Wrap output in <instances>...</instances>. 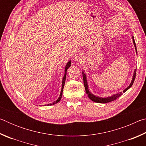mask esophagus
I'll use <instances>...</instances> for the list:
<instances>
[{"label":"esophagus","mask_w":146,"mask_h":146,"mask_svg":"<svg viewBox=\"0 0 146 146\" xmlns=\"http://www.w3.org/2000/svg\"><path fill=\"white\" fill-rule=\"evenodd\" d=\"M83 60V56L80 53H77L75 56V60L77 62H81Z\"/></svg>","instance_id":"esophagus-1"}]
</instances>
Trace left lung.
Wrapping results in <instances>:
<instances>
[{
    "instance_id": "left-lung-1",
    "label": "left lung",
    "mask_w": 146,
    "mask_h": 146,
    "mask_svg": "<svg viewBox=\"0 0 146 146\" xmlns=\"http://www.w3.org/2000/svg\"><path fill=\"white\" fill-rule=\"evenodd\" d=\"M133 44H134L135 46V51H136V53H137V46H136V44H135V39L134 37H133ZM136 71H137V69H135L134 70V73H133V78H132V80H131V82L130 84L127 86V88H126L123 91V92L124 93L127 90H129V89L131 87L133 82H134V80L135 79V76H136ZM82 76H83V80H84V87H85V90H86V92L87 93V95L88 96V97L90 98V99L93 101V102H97V103H102V104H105V103H108V102H111V101L115 100L116 99H117L118 97H120L121 95H122V92H119L118 93H116L114 94V95H113L111 96H110V97H98V96H96L95 95H93V93H91V91L89 90V87H88V84L87 82V77H86V73H84V71H82Z\"/></svg>"
}]
</instances>
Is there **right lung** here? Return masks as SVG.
<instances>
[{"instance_id": "obj_1", "label": "right lung", "mask_w": 146, "mask_h": 146, "mask_svg": "<svg viewBox=\"0 0 146 146\" xmlns=\"http://www.w3.org/2000/svg\"><path fill=\"white\" fill-rule=\"evenodd\" d=\"M71 66V60H70L66 64V65L65 66V70H64V77L62 78V88H61V91H60V96H59V97L58 98V99L56 100L55 102H53V103L51 104H48L47 106H51V105H54L55 104L58 103L59 101L61 100V98L62 97V92H63V89H64V84H65V81H66V74H67V70L68 69L70 68ZM46 106V105H44Z\"/></svg>"}]
</instances>
